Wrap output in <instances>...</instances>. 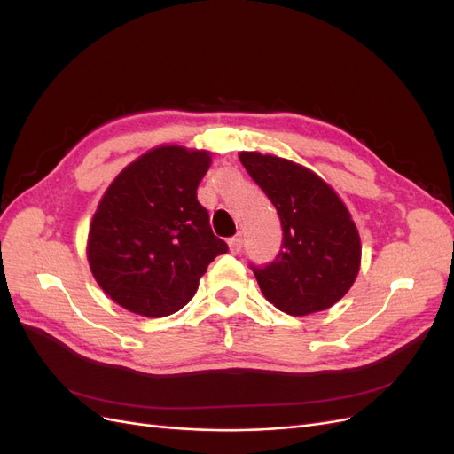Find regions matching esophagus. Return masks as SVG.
Returning <instances> with one entry per match:
<instances>
[{
	"mask_svg": "<svg viewBox=\"0 0 454 454\" xmlns=\"http://www.w3.org/2000/svg\"><path fill=\"white\" fill-rule=\"evenodd\" d=\"M229 250H231V254H235V255H239L242 252V237L240 235L229 239Z\"/></svg>",
	"mask_w": 454,
	"mask_h": 454,
	"instance_id": "obj_1",
	"label": "esophagus"
}]
</instances>
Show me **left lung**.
<instances>
[{"label":"left lung","mask_w":454,"mask_h":454,"mask_svg":"<svg viewBox=\"0 0 454 454\" xmlns=\"http://www.w3.org/2000/svg\"><path fill=\"white\" fill-rule=\"evenodd\" d=\"M246 172L265 191L282 223V250L252 270L278 310L307 316L333 307L360 270L362 244L345 202L320 176L282 157L242 151Z\"/></svg>","instance_id":"left-lung-1"}]
</instances>
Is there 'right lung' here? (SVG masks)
I'll list each match as a JSON object with an SVG mask.
<instances>
[{
    "mask_svg": "<svg viewBox=\"0 0 454 454\" xmlns=\"http://www.w3.org/2000/svg\"><path fill=\"white\" fill-rule=\"evenodd\" d=\"M208 151L159 145L130 162L94 212L87 257L92 277L117 305L147 318L174 314L227 244L210 227L197 187Z\"/></svg>",
    "mask_w": 454,
    "mask_h": 454,
    "instance_id": "1",
    "label": "right lung"
}]
</instances>
